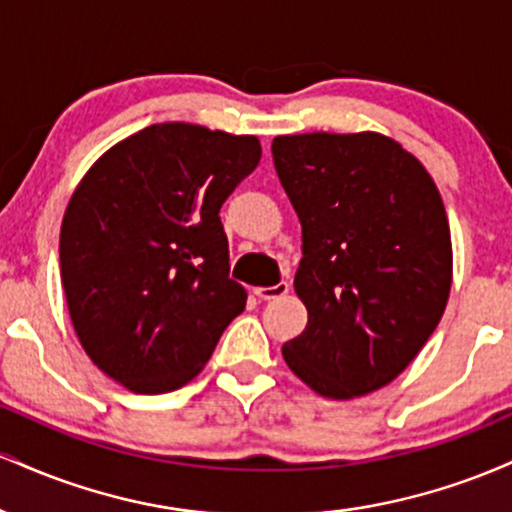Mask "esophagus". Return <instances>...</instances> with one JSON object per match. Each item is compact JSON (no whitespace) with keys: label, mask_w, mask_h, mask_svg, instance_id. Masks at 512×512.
<instances>
[{"label":"esophagus","mask_w":512,"mask_h":512,"mask_svg":"<svg viewBox=\"0 0 512 512\" xmlns=\"http://www.w3.org/2000/svg\"><path fill=\"white\" fill-rule=\"evenodd\" d=\"M289 293V284L286 281H279V284L274 286H260V289H255V296H260L262 301H274V298H281Z\"/></svg>","instance_id":"1"}]
</instances>
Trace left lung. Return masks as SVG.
<instances>
[{
	"mask_svg": "<svg viewBox=\"0 0 512 512\" xmlns=\"http://www.w3.org/2000/svg\"><path fill=\"white\" fill-rule=\"evenodd\" d=\"M272 156L303 228L293 286L308 308L284 361L325 397L378 390L424 349L450 296V226L436 182L375 132L276 137Z\"/></svg>",
	"mask_w": 512,
	"mask_h": 512,
	"instance_id": "obj_1",
	"label": "left lung"
}]
</instances>
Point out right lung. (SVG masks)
Returning <instances> with one entry per match:
<instances>
[{
	"label": "right lung",
	"mask_w": 512,
	"mask_h": 512,
	"mask_svg": "<svg viewBox=\"0 0 512 512\" xmlns=\"http://www.w3.org/2000/svg\"><path fill=\"white\" fill-rule=\"evenodd\" d=\"M260 156L255 137L163 122L113 146L69 199V315L91 361L127 390L190 383L243 313L219 211Z\"/></svg>",
	"instance_id": "obj_1"
}]
</instances>
